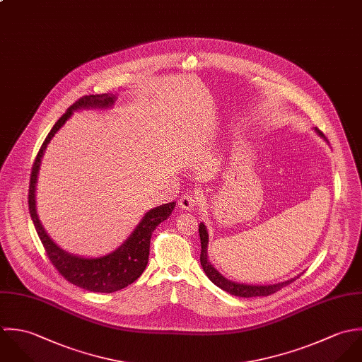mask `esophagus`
Here are the masks:
<instances>
[{
    "instance_id": "1",
    "label": "esophagus",
    "mask_w": 362,
    "mask_h": 362,
    "mask_svg": "<svg viewBox=\"0 0 362 362\" xmlns=\"http://www.w3.org/2000/svg\"><path fill=\"white\" fill-rule=\"evenodd\" d=\"M197 204H199V197H196L194 194L186 193V194H183V196L179 199V206H180V209L187 210V211H190V210H193L194 207H197Z\"/></svg>"
}]
</instances>
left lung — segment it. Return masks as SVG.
Wrapping results in <instances>:
<instances>
[{"mask_svg":"<svg viewBox=\"0 0 362 362\" xmlns=\"http://www.w3.org/2000/svg\"><path fill=\"white\" fill-rule=\"evenodd\" d=\"M315 132L326 140V137L323 136V133L317 129H315ZM199 233H200V240H202V255H200V263L203 266L204 273L207 274V277L211 280V283H214L217 287L223 291H226L230 295L235 296H242V298H252V296H269L277 291H280L284 287H287L291 283H293L298 277H293L287 281L283 283H277V284H269V286H253V284H240L232 280L225 279L217 269L211 264V262L209 260V255H207V247H209V232L207 228L203 222H200L199 225Z\"/></svg>","mask_w":362,"mask_h":362,"instance_id":"left-lung-1","label":"left lung"}]
</instances>
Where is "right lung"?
Returning a JSON list of instances; mask_svg holds the SVG:
<instances>
[{
    "instance_id": "right-lung-1",
    "label": "right lung",
    "mask_w": 362,
    "mask_h": 362,
    "mask_svg": "<svg viewBox=\"0 0 362 362\" xmlns=\"http://www.w3.org/2000/svg\"><path fill=\"white\" fill-rule=\"evenodd\" d=\"M116 99L117 98L113 93L88 95L82 96L71 105L53 126L45 143L40 146L32 168L29 182V213L53 266L74 286L92 292L106 293L126 288L143 274L149 256L151 235L160 222H163L172 214L176 203L172 202L168 204H162L145 213L144 217L136 226L133 233L124 240L122 246H119L112 253L100 257H83L62 249L45 230L36 211V183L42 158L45 155L47 144L73 116L74 112L83 109H109L115 105Z\"/></svg>"
}]
</instances>
